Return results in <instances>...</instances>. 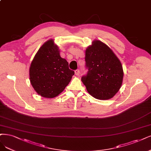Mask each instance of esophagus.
Listing matches in <instances>:
<instances>
[{"instance_id":"1","label":"esophagus","mask_w":151,"mask_h":151,"mask_svg":"<svg viewBox=\"0 0 151 151\" xmlns=\"http://www.w3.org/2000/svg\"><path fill=\"white\" fill-rule=\"evenodd\" d=\"M79 73H80V71H79V69H76V70H75V74H76V76H79Z\"/></svg>"}]
</instances>
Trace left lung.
<instances>
[{
    "label": "left lung",
    "mask_w": 151,
    "mask_h": 151,
    "mask_svg": "<svg viewBox=\"0 0 151 151\" xmlns=\"http://www.w3.org/2000/svg\"><path fill=\"white\" fill-rule=\"evenodd\" d=\"M85 60L88 71L81 80L88 92L101 100L113 97L120 89L124 76L117 56L107 45L95 40L86 49Z\"/></svg>",
    "instance_id": "left-lung-1"
}]
</instances>
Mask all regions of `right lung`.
Masks as SVG:
<instances>
[{"label": "right lung", "instance_id": "right-lung-1", "mask_svg": "<svg viewBox=\"0 0 151 151\" xmlns=\"http://www.w3.org/2000/svg\"><path fill=\"white\" fill-rule=\"evenodd\" d=\"M74 71L69 68L67 61L62 58L58 47L52 39L39 49L31 63L30 81L34 90L46 98L58 96L69 84Z\"/></svg>", "mask_w": 151, "mask_h": 151}]
</instances>
